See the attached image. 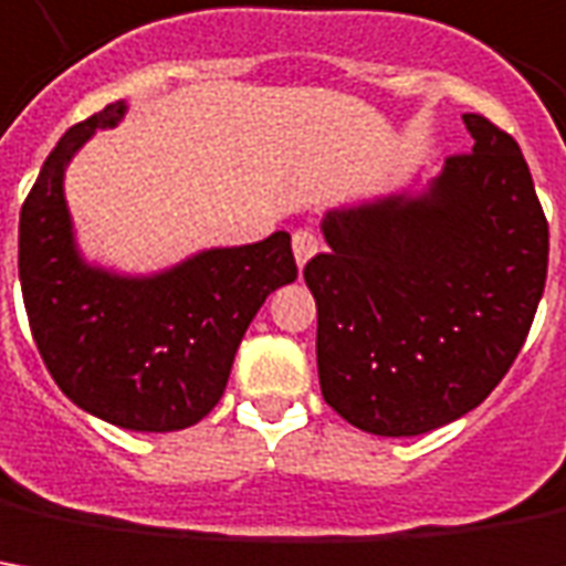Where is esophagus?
I'll return each mask as SVG.
<instances>
[{
	"instance_id": "obj_1",
	"label": "esophagus",
	"mask_w": 566,
	"mask_h": 566,
	"mask_svg": "<svg viewBox=\"0 0 566 566\" xmlns=\"http://www.w3.org/2000/svg\"><path fill=\"white\" fill-rule=\"evenodd\" d=\"M317 249H321V239H317L314 230H295L292 233V252H295V264L298 268H305L308 258L317 255Z\"/></svg>"
}]
</instances>
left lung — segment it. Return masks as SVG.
<instances>
[{
  "label": "left lung",
  "instance_id": "left-lung-1",
  "mask_svg": "<svg viewBox=\"0 0 566 566\" xmlns=\"http://www.w3.org/2000/svg\"><path fill=\"white\" fill-rule=\"evenodd\" d=\"M473 149L423 196L329 211L305 264L324 401L352 427L420 436L473 411L533 327L548 221L511 133L464 115Z\"/></svg>",
  "mask_w": 566,
  "mask_h": 566
}]
</instances>
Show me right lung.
<instances>
[{
	"label": "right lung",
	"instance_id": "right-lung-1",
	"mask_svg": "<svg viewBox=\"0 0 566 566\" xmlns=\"http://www.w3.org/2000/svg\"><path fill=\"white\" fill-rule=\"evenodd\" d=\"M127 105L74 124L49 151L18 227V274L36 348L83 411L124 430L199 423L227 389L237 348L264 298L298 276L290 233L208 249L155 276H117L80 258L64 205V168Z\"/></svg>",
	"mask_w": 566,
	"mask_h": 566
}]
</instances>
